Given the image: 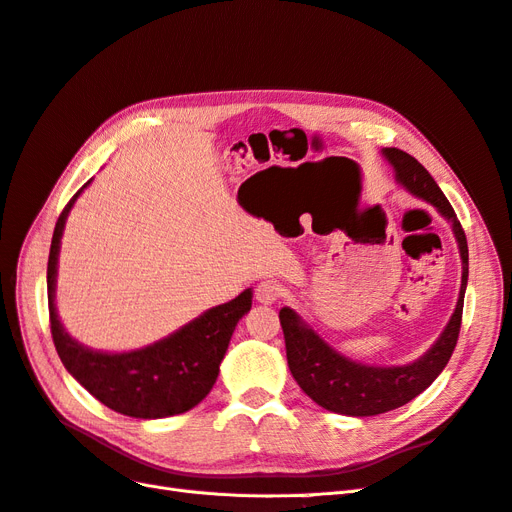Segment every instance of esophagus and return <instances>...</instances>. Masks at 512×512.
<instances>
[{"label": "esophagus", "instance_id": "1", "mask_svg": "<svg viewBox=\"0 0 512 512\" xmlns=\"http://www.w3.org/2000/svg\"><path fill=\"white\" fill-rule=\"evenodd\" d=\"M254 297L260 305H273L277 299L282 297V286L273 280H265L256 286Z\"/></svg>", "mask_w": 512, "mask_h": 512}]
</instances>
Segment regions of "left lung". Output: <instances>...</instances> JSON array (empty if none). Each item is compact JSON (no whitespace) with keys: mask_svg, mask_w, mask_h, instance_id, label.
I'll list each match as a JSON object with an SVG mask.
<instances>
[{"mask_svg":"<svg viewBox=\"0 0 512 512\" xmlns=\"http://www.w3.org/2000/svg\"><path fill=\"white\" fill-rule=\"evenodd\" d=\"M380 153L391 164L399 188L425 200L451 224L461 258V288L455 312L446 322L444 331L423 356L406 365H367L352 361L350 356L335 350L327 339L318 335L299 312H294L292 307L280 309L292 378L318 406L346 416H376L406 406L442 374L457 344L463 297L468 286V241L438 183L410 153L395 147H386Z\"/></svg>","mask_w":512,"mask_h":512,"instance_id":"left-lung-1","label":"left lung"}]
</instances>
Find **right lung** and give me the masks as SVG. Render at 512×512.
Wrapping results in <instances>:
<instances>
[{"mask_svg":"<svg viewBox=\"0 0 512 512\" xmlns=\"http://www.w3.org/2000/svg\"><path fill=\"white\" fill-rule=\"evenodd\" d=\"M91 181L94 179H89L61 211L51 241L46 290H49L51 333L59 359L83 389L119 414L132 418H166L188 412L209 395L218 380L230 337L237 322L252 309L254 292L245 288L239 297L207 309L177 331L143 348L106 352L81 344L61 324L55 288L66 220L76 198Z\"/></svg>","mask_w":512,"mask_h":512,"instance_id":"right-lung-1","label":"right lung"}]
</instances>
